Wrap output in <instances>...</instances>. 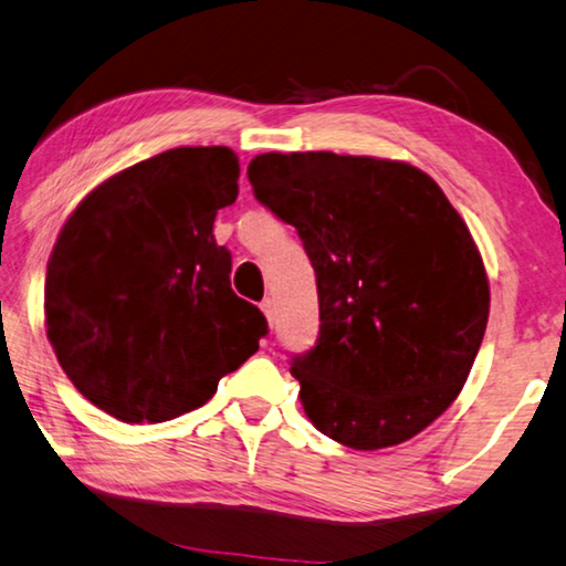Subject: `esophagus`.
Instances as JSON below:
<instances>
[{"mask_svg": "<svg viewBox=\"0 0 566 566\" xmlns=\"http://www.w3.org/2000/svg\"><path fill=\"white\" fill-rule=\"evenodd\" d=\"M260 311L265 313L268 324H273V321H275V301L273 298H265L263 303H260Z\"/></svg>", "mask_w": 566, "mask_h": 566, "instance_id": "obj_1", "label": "esophagus"}]
</instances>
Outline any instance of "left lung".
<instances>
[{
  "mask_svg": "<svg viewBox=\"0 0 566 566\" xmlns=\"http://www.w3.org/2000/svg\"><path fill=\"white\" fill-rule=\"evenodd\" d=\"M248 179L316 271V346L291 359L313 428L354 450L415 438L460 395L489 324L463 217L428 174L374 156L260 154Z\"/></svg>",
  "mask_w": 566,
  "mask_h": 566,
  "instance_id": "1",
  "label": "left lung"
}]
</instances>
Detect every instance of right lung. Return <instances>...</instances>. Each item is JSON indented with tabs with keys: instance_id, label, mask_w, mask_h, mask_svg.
<instances>
[{
	"instance_id": "add662e5",
	"label": "right lung",
	"mask_w": 566,
	"mask_h": 566,
	"mask_svg": "<svg viewBox=\"0 0 566 566\" xmlns=\"http://www.w3.org/2000/svg\"><path fill=\"white\" fill-rule=\"evenodd\" d=\"M238 177L228 146L169 149L95 187L57 234L48 338L77 392L120 422L202 407L268 334L212 234Z\"/></svg>"
}]
</instances>
